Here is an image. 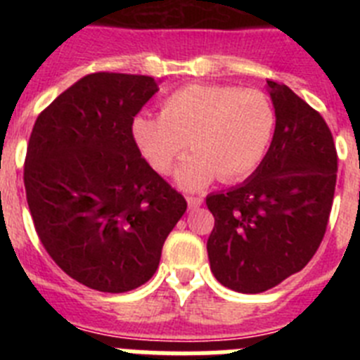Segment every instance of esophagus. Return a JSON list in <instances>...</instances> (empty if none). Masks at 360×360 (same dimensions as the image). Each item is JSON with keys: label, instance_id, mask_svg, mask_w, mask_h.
Listing matches in <instances>:
<instances>
[{"label": "esophagus", "instance_id": "obj_1", "mask_svg": "<svg viewBox=\"0 0 360 360\" xmlns=\"http://www.w3.org/2000/svg\"><path fill=\"white\" fill-rule=\"evenodd\" d=\"M202 203L203 198H200V196H187V205H189V209H198Z\"/></svg>", "mask_w": 360, "mask_h": 360}]
</instances>
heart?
<instances>
[{"instance_id": "heart-1", "label": "heart", "mask_w": 360, "mask_h": 360, "mask_svg": "<svg viewBox=\"0 0 360 360\" xmlns=\"http://www.w3.org/2000/svg\"><path fill=\"white\" fill-rule=\"evenodd\" d=\"M276 131V108L262 90L229 84H191L173 91L160 117H139L135 141L158 173H167L191 142L193 157L176 173L196 191L218 178L236 182L256 169Z\"/></svg>"}]
</instances>
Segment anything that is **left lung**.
Segmentation results:
<instances>
[{"mask_svg":"<svg viewBox=\"0 0 360 360\" xmlns=\"http://www.w3.org/2000/svg\"><path fill=\"white\" fill-rule=\"evenodd\" d=\"M276 131L241 186L207 196L209 263L224 287L259 294L303 270L326 232L337 180L328 124L285 84L266 81Z\"/></svg>","mask_w":360,"mask_h":360,"instance_id":"8db88e82","label":"left lung"}]
</instances>
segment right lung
I'll use <instances>...</instances> for the list:
<instances>
[{
	"instance_id": "right-lung-1",
	"label": "right lung",
	"mask_w": 360,
	"mask_h": 360,
	"mask_svg": "<svg viewBox=\"0 0 360 360\" xmlns=\"http://www.w3.org/2000/svg\"><path fill=\"white\" fill-rule=\"evenodd\" d=\"M157 90L148 75L90 73L32 128L23 180L34 227L57 266L94 290L120 294L149 281L187 209L133 136Z\"/></svg>"
}]
</instances>
